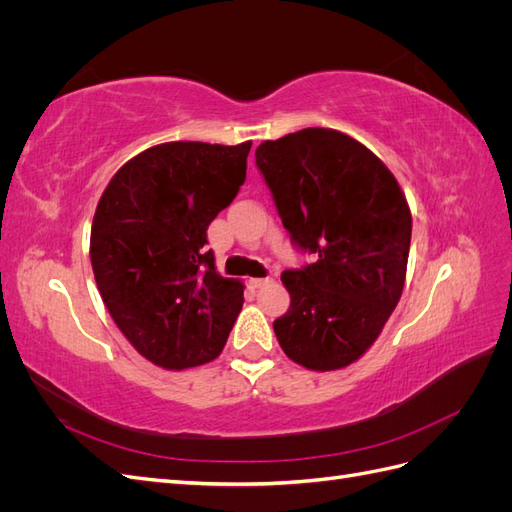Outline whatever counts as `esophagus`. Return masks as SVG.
I'll return each instance as SVG.
<instances>
[{
    "mask_svg": "<svg viewBox=\"0 0 512 512\" xmlns=\"http://www.w3.org/2000/svg\"><path fill=\"white\" fill-rule=\"evenodd\" d=\"M271 282H273L271 277H252V280H250L252 288H265V286H269Z\"/></svg>",
    "mask_w": 512,
    "mask_h": 512,
    "instance_id": "1",
    "label": "esophagus"
}]
</instances>
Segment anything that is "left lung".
<instances>
[{"label":"left lung","instance_id":"1","mask_svg":"<svg viewBox=\"0 0 512 512\" xmlns=\"http://www.w3.org/2000/svg\"><path fill=\"white\" fill-rule=\"evenodd\" d=\"M292 243L316 262L288 269L290 309L273 322L288 359L342 369L367 352L404 292L412 215L397 179L352 136L305 128L256 149Z\"/></svg>","mask_w":512,"mask_h":512}]
</instances>
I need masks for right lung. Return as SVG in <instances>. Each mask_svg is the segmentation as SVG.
<instances>
[{
  "label": "right lung",
  "mask_w": 512,
  "mask_h": 512,
  "mask_svg": "<svg viewBox=\"0 0 512 512\" xmlns=\"http://www.w3.org/2000/svg\"><path fill=\"white\" fill-rule=\"evenodd\" d=\"M252 141H175L123 164L100 198L89 256L119 331L164 369L218 356L243 307V284L215 271L207 228L245 181Z\"/></svg>",
  "instance_id": "right-lung-1"
}]
</instances>
